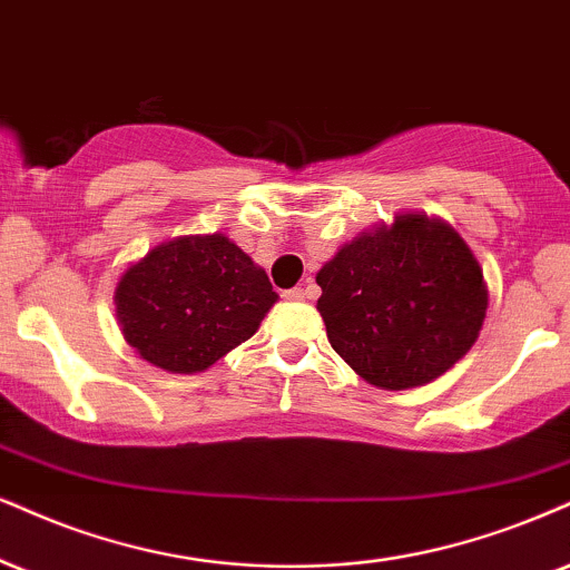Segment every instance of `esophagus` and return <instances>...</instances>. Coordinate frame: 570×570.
<instances>
[{
  "mask_svg": "<svg viewBox=\"0 0 570 570\" xmlns=\"http://www.w3.org/2000/svg\"><path fill=\"white\" fill-rule=\"evenodd\" d=\"M308 296H312V285H308L306 291H304V287H293V291H285L287 301H304Z\"/></svg>",
  "mask_w": 570,
  "mask_h": 570,
  "instance_id": "34e87169",
  "label": "esophagus"
}]
</instances>
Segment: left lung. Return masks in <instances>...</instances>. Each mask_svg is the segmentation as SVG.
I'll return each instance as SVG.
<instances>
[{"label": "left lung", "instance_id": "8db88e82", "mask_svg": "<svg viewBox=\"0 0 570 570\" xmlns=\"http://www.w3.org/2000/svg\"><path fill=\"white\" fill-rule=\"evenodd\" d=\"M330 346L385 391L414 389L454 367L479 338L489 291L456 232L399 214L362 232L317 272Z\"/></svg>", "mask_w": 570, "mask_h": 570}]
</instances>
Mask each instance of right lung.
Listing matches in <instances>:
<instances>
[{
  "mask_svg": "<svg viewBox=\"0 0 570 570\" xmlns=\"http://www.w3.org/2000/svg\"><path fill=\"white\" fill-rule=\"evenodd\" d=\"M114 301L126 343L145 362L193 375L248 341L277 293L262 266L216 232L156 245L121 274Z\"/></svg>",
  "mask_w": 570,
  "mask_h": 570,
  "instance_id": "right-lung-1",
  "label": "right lung"
}]
</instances>
